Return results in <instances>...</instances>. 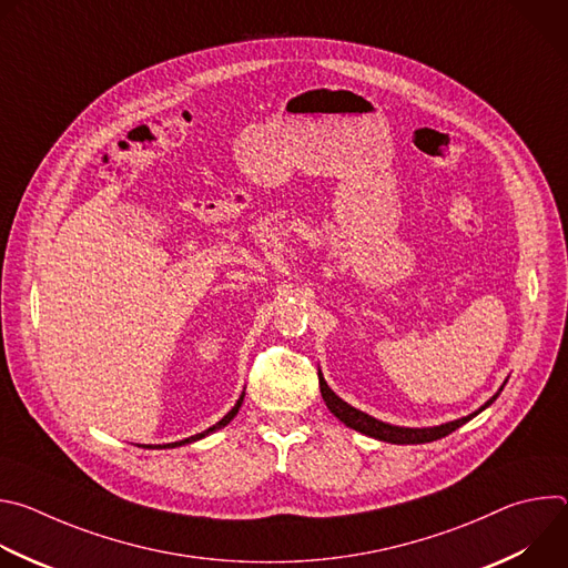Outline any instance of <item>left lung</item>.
Returning <instances> with one entry per match:
<instances>
[{"mask_svg":"<svg viewBox=\"0 0 568 568\" xmlns=\"http://www.w3.org/2000/svg\"><path fill=\"white\" fill-rule=\"evenodd\" d=\"M508 382V379H506ZM506 382L501 384V388L483 404L480 409H476L474 414L469 416H463L458 420H452V423H445V425H436V427H397V425H390V423H382L355 407H351L348 402H344L331 386L328 382L323 379V373L318 371V388H321V397L323 402H326V407L331 409V414L335 418H339L346 427L368 436V438H375V440H384V443H393V445H423V443H434L438 438H445L449 436L452 432H456L458 427H463L465 423H469L474 416H478L483 409H488L490 404L499 397V393L504 390Z\"/></svg>","mask_w":568,"mask_h":568,"instance_id":"8db88e82","label":"left lung"}]
</instances>
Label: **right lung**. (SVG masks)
<instances>
[{
	"instance_id": "right-lung-1",
	"label": "right lung",
	"mask_w": 568,
	"mask_h": 568,
	"mask_svg": "<svg viewBox=\"0 0 568 568\" xmlns=\"http://www.w3.org/2000/svg\"><path fill=\"white\" fill-rule=\"evenodd\" d=\"M242 399H245V390L240 393V397L235 399V404L231 407V412L220 420V423H215L213 427H209V429H204L202 434H195V436H189V438H184V440H178V443H169V445H150V447H145V449H173V447H182V445H189V443H195V440H202V438H206L209 434H213V432H217V429H222V427H226L235 416H237V412H240V407H242Z\"/></svg>"
}]
</instances>
